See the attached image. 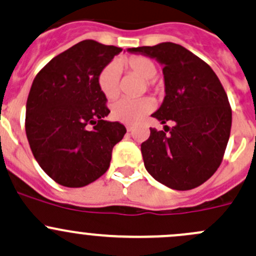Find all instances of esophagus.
Returning <instances> with one entry per match:
<instances>
[{
	"label": "esophagus",
	"mask_w": 256,
	"mask_h": 256,
	"mask_svg": "<svg viewBox=\"0 0 256 256\" xmlns=\"http://www.w3.org/2000/svg\"><path fill=\"white\" fill-rule=\"evenodd\" d=\"M126 130H128V132H131V131H134V126L132 125H126Z\"/></svg>",
	"instance_id": "34e87169"
}]
</instances>
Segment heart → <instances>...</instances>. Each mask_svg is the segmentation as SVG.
<instances>
[{
    "label": "heart",
    "instance_id": "b5f03b06",
    "mask_svg": "<svg viewBox=\"0 0 256 256\" xmlns=\"http://www.w3.org/2000/svg\"><path fill=\"white\" fill-rule=\"evenodd\" d=\"M118 66L144 79L146 84L144 88H147V90L157 88L156 82L152 79L157 74V64L148 56H131L126 59H121ZM98 85L106 99H115L120 94L118 66L114 63L106 64L98 76ZM152 109H154V102L147 98H141V99L122 98L112 105V116L120 122L136 124L142 120Z\"/></svg>",
    "mask_w": 256,
    "mask_h": 256
}]
</instances>
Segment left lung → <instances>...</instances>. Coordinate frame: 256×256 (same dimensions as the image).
Listing matches in <instances>:
<instances>
[{
  "instance_id": "8db88e82",
  "label": "left lung",
  "mask_w": 256,
  "mask_h": 256,
  "mask_svg": "<svg viewBox=\"0 0 256 256\" xmlns=\"http://www.w3.org/2000/svg\"><path fill=\"white\" fill-rule=\"evenodd\" d=\"M164 64V96L154 118L174 126L150 128L141 144L148 174L162 184L188 190L209 180L223 161L232 128V108L213 69L176 43L128 48Z\"/></svg>"
}]
</instances>
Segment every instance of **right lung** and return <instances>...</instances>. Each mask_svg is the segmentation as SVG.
Here are the masks:
<instances>
[{
  "label": "right lung",
  "instance_id": "add662e5",
  "mask_svg": "<svg viewBox=\"0 0 256 256\" xmlns=\"http://www.w3.org/2000/svg\"><path fill=\"white\" fill-rule=\"evenodd\" d=\"M122 50L86 40L54 56L36 76L26 106V134L43 171L64 187L102 177L126 128L104 120L110 110L98 76Z\"/></svg>",
  "mask_w": 256,
  "mask_h": 256
}]
</instances>
